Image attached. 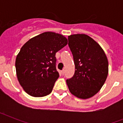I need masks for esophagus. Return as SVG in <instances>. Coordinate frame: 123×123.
Instances as JSON below:
<instances>
[{
	"label": "esophagus",
	"mask_w": 123,
	"mask_h": 123,
	"mask_svg": "<svg viewBox=\"0 0 123 123\" xmlns=\"http://www.w3.org/2000/svg\"><path fill=\"white\" fill-rule=\"evenodd\" d=\"M65 73V69H63V70H62V75H64Z\"/></svg>",
	"instance_id": "obj_1"
}]
</instances>
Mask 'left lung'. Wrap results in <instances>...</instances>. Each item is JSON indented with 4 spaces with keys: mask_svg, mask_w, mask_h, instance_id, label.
I'll return each mask as SVG.
<instances>
[{
    "mask_svg": "<svg viewBox=\"0 0 123 123\" xmlns=\"http://www.w3.org/2000/svg\"><path fill=\"white\" fill-rule=\"evenodd\" d=\"M68 45L75 65L74 74L67 79L73 95L81 99L97 93L106 81L108 62L105 52L92 38L84 34L68 36Z\"/></svg>",
    "mask_w": 123,
    "mask_h": 123,
    "instance_id": "8db88e82",
    "label": "left lung"
}]
</instances>
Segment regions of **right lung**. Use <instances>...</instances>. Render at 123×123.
Here are the masks:
<instances>
[{
    "label": "right lung",
    "instance_id": "1",
    "mask_svg": "<svg viewBox=\"0 0 123 123\" xmlns=\"http://www.w3.org/2000/svg\"><path fill=\"white\" fill-rule=\"evenodd\" d=\"M68 44L60 34L45 32L31 38L21 48L15 61L18 80L31 96L41 97L52 92L59 77L55 54Z\"/></svg>",
    "mask_w": 123,
    "mask_h": 123
}]
</instances>
